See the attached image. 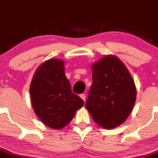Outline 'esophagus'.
<instances>
[{"label": "esophagus", "mask_w": 158, "mask_h": 158, "mask_svg": "<svg viewBox=\"0 0 158 158\" xmlns=\"http://www.w3.org/2000/svg\"><path fill=\"white\" fill-rule=\"evenodd\" d=\"M80 97H81V99H83V101H85L86 96H85V95H84V94H81V95H80Z\"/></svg>", "instance_id": "esophagus-1"}]
</instances>
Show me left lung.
Returning <instances> with one entry per match:
<instances>
[{
    "mask_svg": "<svg viewBox=\"0 0 158 158\" xmlns=\"http://www.w3.org/2000/svg\"><path fill=\"white\" fill-rule=\"evenodd\" d=\"M92 84L86 108L102 128L122 124L134 107L136 88L125 65L115 55H106L91 65Z\"/></svg>",
    "mask_w": 158,
    "mask_h": 158,
    "instance_id": "obj_1",
    "label": "left lung"
}]
</instances>
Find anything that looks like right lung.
I'll list each match as a JSON object with an SVG mask.
<instances>
[{
	"label": "right lung",
	"mask_w": 158,
	"mask_h": 158,
	"mask_svg": "<svg viewBox=\"0 0 158 158\" xmlns=\"http://www.w3.org/2000/svg\"><path fill=\"white\" fill-rule=\"evenodd\" d=\"M30 100L38 119L54 129L71 122L84 103L71 91L65 75L64 62L59 59L45 61L37 68L30 86Z\"/></svg>",
	"instance_id": "right-lung-1"
}]
</instances>
